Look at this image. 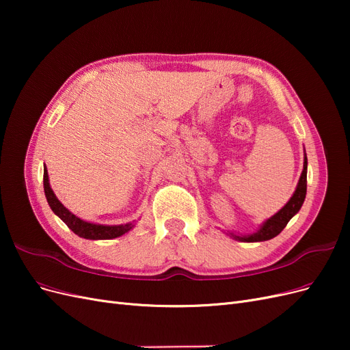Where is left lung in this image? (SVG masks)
I'll return each instance as SVG.
<instances>
[{"instance_id":"1","label":"left lung","mask_w":350,"mask_h":350,"mask_svg":"<svg viewBox=\"0 0 350 350\" xmlns=\"http://www.w3.org/2000/svg\"><path fill=\"white\" fill-rule=\"evenodd\" d=\"M306 156L304 159V171L301 174L298 187H296L293 196L291 197V200L286 203V206L279 210L276 215L271 216L270 219H267L264 221V225L260 228V230H257L256 234L248 235V237H237L232 234L235 239L243 241V242H260V241H267L271 239L274 237H278L280 232L284 229V226L288 225V221L298 213L299 208L304 204L305 200V194H306Z\"/></svg>"}]
</instances>
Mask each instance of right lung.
I'll list each match as a JSON object with an SVG mask.
<instances>
[{"instance_id":"add662e5","label":"right lung","mask_w":350,"mask_h":350,"mask_svg":"<svg viewBox=\"0 0 350 350\" xmlns=\"http://www.w3.org/2000/svg\"><path fill=\"white\" fill-rule=\"evenodd\" d=\"M44 189H45V197L48 200V204L51 206L52 211L64 221V224L74 232V234L86 238V239H112L116 237H121L126 234L131 228L133 224H125L118 226H103V225H94L89 224V221H84L80 217L74 216L70 210H67L62 206L58 198L55 197L54 191L49 185V178L46 167H44Z\"/></svg>"}]
</instances>
